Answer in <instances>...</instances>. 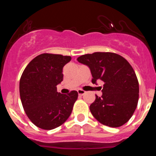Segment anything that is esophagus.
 Masks as SVG:
<instances>
[{
  "label": "esophagus",
  "mask_w": 156,
  "mask_h": 156,
  "mask_svg": "<svg viewBox=\"0 0 156 156\" xmlns=\"http://www.w3.org/2000/svg\"><path fill=\"white\" fill-rule=\"evenodd\" d=\"M78 94H79L80 96H83V94L86 93V92H85V91L82 90V89H78Z\"/></svg>",
  "instance_id": "obj_1"
}]
</instances>
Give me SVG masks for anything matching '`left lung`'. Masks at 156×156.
I'll return each mask as SVG.
<instances>
[{
    "label": "left lung",
    "mask_w": 156,
    "mask_h": 156,
    "mask_svg": "<svg viewBox=\"0 0 156 156\" xmlns=\"http://www.w3.org/2000/svg\"><path fill=\"white\" fill-rule=\"evenodd\" d=\"M78 62L88 66L92 83L104 82L101 97L96 95L89 109L95 119L106 126L117 128L126 123L139 101V82L133 67L121 55L96 52L80 55Z\"/></svg>",
    "instance_id": "obj_1"
}]
</instances>
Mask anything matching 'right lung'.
I'll return each mask as SVG.
<instances>
[{
  "label": "right lung",
  "mask_w": 156,
  "mask_h": 156,
  "mask_svg": "<svg viewBox=\"0 0 156 156\" xmlns=\"http://www.w3.org/2000/svg\"><path fill=\"white\" fill-rule=\"evenodd\" d=\"M71 57L51 53L37 55L27 65L20 80V95L29 119L39 128L52 130L70 116L78 92H57L63 80V67Z\"/></svg>",
  "instance_id": "add662e5"
}]
</instances>
